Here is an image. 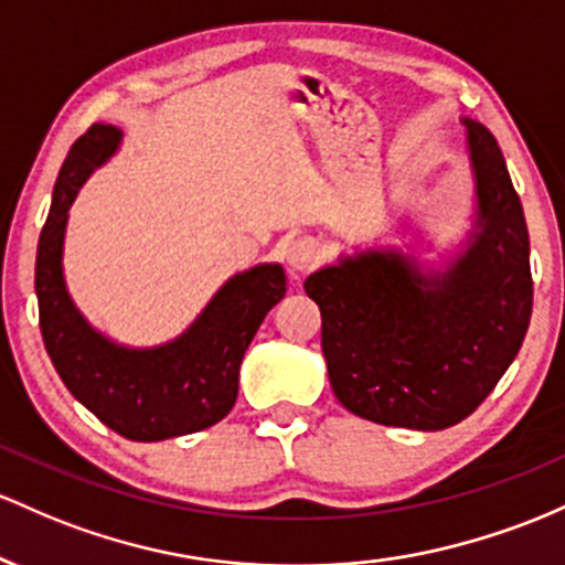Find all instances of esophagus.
Listing matches in <instances>:
<instances>
[{
  "instance_id": "esophagus-1",
  "label": "esophagus",
  "mask_w": 565,
  "mask_h": 565,
  "mask_svg": "<svg viewBox=\"0 0 565 565\" xmlns=\"http://www.w3.org/2000/svg\"><path fill=\"white\" fill-rule=\"evenodd\" d=\"M285 258H288V266L296 271H309L312 266L320 262V248L309 237L294 239L285 250Z\"/></svg>"
}]
</instances>
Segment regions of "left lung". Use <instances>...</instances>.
<instances>
[{
    "mask_svg": "<svg viewBox=\"0 0 565 565\" xmlns=\"http://www.w3.org/2000/svg\"><path fill=\"white\" fill-rule=\"evenodd\" d=\"M467 125L480 232L451 269L422 275L397 253L315 271L322 354L341 405L367 422L446 429L472 414L521 350L534 303L529 230L497 138Z\"/></svg>",
    "mask_w": 565,
    "mask_h": 565,
    "instance_id": "8db88e82",
    "label": "left lung"
}]
</instances>
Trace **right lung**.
<instances>
[{"label": "right lung", "mask_w": 565, "mask_h": 565, "mask_svg": "<svg viewBox=\"0 0 565 565\" xmlns=\"http://www.w3.org/2000/svg\"><path fill=\"white\" fill-rule=\"evenodd\" d=\"M119 136L114 125H90L68 149L40 234L34 282L44 350L66 390L117 435L154 443L200 433L230 414L239 363L285 296V271L264 264L232 277L181 339L157 350H125L95 333L63 285V232L79 186L114 154Z\"/></svg>", "instance_id": "add662e5"}]
</instances>
